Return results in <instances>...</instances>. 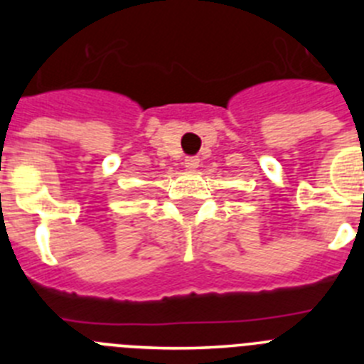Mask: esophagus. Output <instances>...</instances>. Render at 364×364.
I'll return each instance as SVG.
<instances>
[{
    "mask_svg": "<svg viewBox=\"0 0 364 364\" xmlns=\"http://www.w3.org/2000/svg\"><path fill=\"white\" fill-rule=\"evenodd\" d=\"M198 164H200V160H198L197 156H188L184 162V166H186V169H189V171H195V169L198 167Z\"/></svg>",
    "mask_w": 364,
    "mask_h": 364,
    "instance_id": "esophagus-1",
    "label": "esophagus"
}]
</instances>
